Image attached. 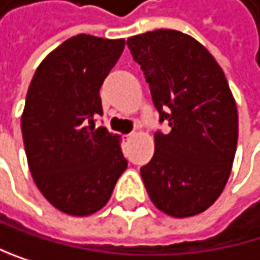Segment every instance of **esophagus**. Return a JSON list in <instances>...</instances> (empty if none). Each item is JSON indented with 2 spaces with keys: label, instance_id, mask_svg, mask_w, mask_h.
<instances>
[{
  "label": "esophagus",
  "instance_id": "esophagus-1",
  "mask_svg": "<svg viewBox=\"0 0 260 260\" xmlns=\"http://www.w3.org/2000/svg\"><path fill=\"white\" fill-rule=\"evenodd\" d=\"M135 136V133H130V135H127V139H132Z\"/></svg>",
  "mask_w": 260,
  "mask_h": 260
}]
</instances>
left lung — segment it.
Instances as JSON below:
<instances>
[{
    "mask_svg": "<svg viewBox=\"0 0 260 260\" xmlns=\"http://www.w3.org/2000/svg\"><path fill=\"white\" fill-rule=\"evenodd\" d=\"M150 86L159 121L155 153L141 167L152 203L167 215L206 211L230 178L239 136V116L223 70L196 38L158 29L127 40Z\"/></svg>",
    "mask_w": 260,
    "mask_h": 260,
    "instance_id": "obj_1",
    "label": "left lung"
}]
</instances>
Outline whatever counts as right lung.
I'll list each match as a JSON object with an SVG mask.
<instances>
[{"label": "right lung", "instance_id": "1", "mask_svg": "<svg viewBox=\"0 0 260 260\" xmlns=\"http://www.w3.org/2000/svg\"><path fill=\"white\" fill-rule=\"evenodd\" d=\"M124 46V38L79 34L49 52L30 80L21 114L29 171L64 214L102 209L127 169L119 136L94 124L102 114L99 89Z\"/></svg>", "mask_w": 260, "mask_h": 260}]
</instances>
